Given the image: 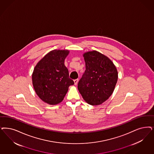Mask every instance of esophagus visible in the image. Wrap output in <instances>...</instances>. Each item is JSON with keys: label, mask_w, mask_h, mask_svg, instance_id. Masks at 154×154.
Here are the masks:
<instances>
[{"label": "esophagus", "mask_w": 154, "mask_h": 154, "mask_svg": "<svg viewBox=\"0 0 154 154\" xmlns=\"http://www.w3.org/2000/svg\"><path fill=\"white\" fill-rule=\"evenodd\" d=\"M78 82H79V79H78L74 80V84H75V85H77V83H78Z\"/></svg>", "instance_id": "1"}]
</instances>
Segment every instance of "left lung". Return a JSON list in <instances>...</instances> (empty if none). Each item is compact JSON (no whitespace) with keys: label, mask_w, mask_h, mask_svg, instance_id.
I'll list each match as a JSON object with an SVG mask.
<instances>
[{"label":"left lung","mask_w":154,"mask_h":154,"mask_svg":"<svg viewBox=\"0 0 154 154\" xmlns=\"http://www.w3.org/2000/svg\"><path fill=\"white\" fill-rule=\"evenodd\" d=\"M85 71L78 83L84 100L91 105H99L112 95L118 80V72L112 61L94 51L84 54Z\"/></svg>","instance_id":"left-lung-1"}]
</instances>
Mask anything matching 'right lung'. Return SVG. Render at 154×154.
<instances>
[{
    "label": "right lung",
    "instance_id": "obj_1",
    "mask_svg": "<svg viewBox=\"0 0 154 154\" xmlns=\"http://www.w3.org/2000/svg\"><path fill=\"white\" fill-rule=\"evenodd\" d=\"M68 50H53L37 63L32 74V83L37 96L50 105H56L63 100L69 86L74 81L69 77L64 60Z\"/></svg>",
    "mask_w": 154,
    "mask_h": 154
}]
</instances>
